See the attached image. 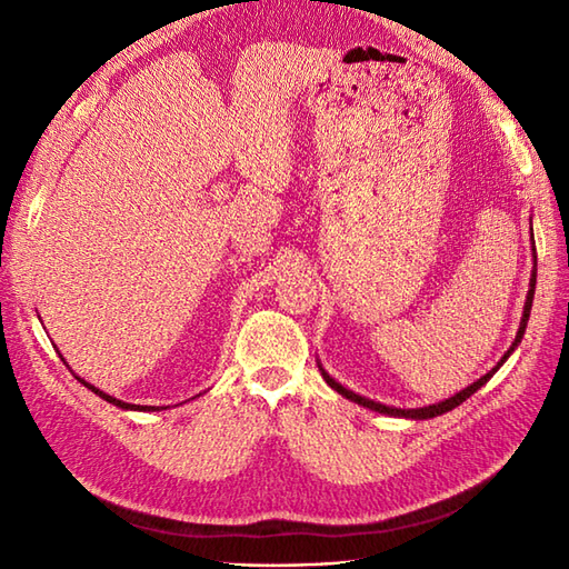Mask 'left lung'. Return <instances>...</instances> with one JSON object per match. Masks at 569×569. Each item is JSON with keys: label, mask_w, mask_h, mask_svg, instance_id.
Wrapping results in <instances>:
<instances>
[{"label": "left lung", "mask_w": 569, "mask_h": 569, "mask_svg": "<svg viewBox=\"0 0 569 569\" xmlns=\"http://www.w3.org/2000/svg\"><path fill=\"white\" fill-rule=\"evenodd\" d=\"M533 251H536V247H533ZM536 263H538V257L533 259ZM536 271L538 269H533V273H530V291H528V296H526V306H523V318H521V328H518V332H516V340H513V345L509 347V352H506L503 357H501V361L497 367H493L489 373H485V377L481 379H477L475 383L471 386H467V389H462L459 393H455V396H450V398H445V401H440V403H432V406H426V408H393V406H383V403H377V401H371V398H365V396H359V393H355V391H349V389H345V386L340 383V381H335L328 371H325L320 365V371H322V379L328 381L332 389L337 391V393H342L345 398H349V401H355V403H359V406H365V408H371V410H377V413H386V416H398V418H413V420H426V418H435V416H442V413H447V410H452V408H457L459 403H465L467 398L471 396V393H477L481 386H485L493 373H497L499 369H501V365L506 359H509L511 355H513V349L521 345V340H523V335H526V325H528V318H530V308H533V293H536Z\"/></svg>", "instance_id": "obj_1"}]
</instances>
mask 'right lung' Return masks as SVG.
<instances>
[{"label": "right lung", "instance_id": "1", "mask_svg": "<svg viewBox=\"0 0 569 569\" xmlns=\"http://www.w3.org/2000/svg\"><path fill=\"white\" fill-rule=\"evenodd\" d=\"M82 386H88V389L92 391V393H98L100 398H104L107 403H112V406H117V408H124V410H161V408H156V406H134V403H124V401H119V398H114V396H110V393H104V391H100L98 386H92V383H88L84 379H80V377H76Z\"/></svg>", "mask_w": 569, "mask_h": 569}]
</instances>
